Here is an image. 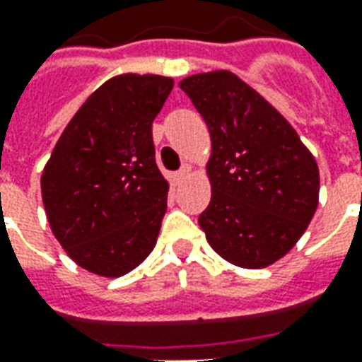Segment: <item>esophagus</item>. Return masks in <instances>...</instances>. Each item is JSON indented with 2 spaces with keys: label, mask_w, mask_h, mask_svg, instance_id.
Wrapping results in <instances>:
<instances>
[{
  "label": "esophagus",
  "mask_w": 362,
  "mask_h": 362,
  "mask_svg": "<svg viewBox=\"0 0 362 362\" xmlns=\"http://www.w3.org/2000/svg\"><path fill=\"white\" fill-rule=\"evenodd\" d=\"M189 173H192V166L189 165H182V168L176 173V180H184V178H188Z\"/></svg>",
  "instance_id": "1"
}]
</instances>
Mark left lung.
<instances>
[{"label": "left lung", "instance_id": "left-lung-1", "mask_svg": "<svg viewBox=\"0 0 362 362\" xmlns=\"http://www.w3.org/2000/svg\"><path fill=\"white\" fill-rule=\"evenodd\" d=\"M211 135V202L199 227L221 258L272 266L303 236L318 207L312 153L264 96L230 71L180 81Z\"/></svg>", "mask_w": 362, "mask_h": 362}]
</instances>
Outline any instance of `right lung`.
<instances>
[{
	"label": "right lung",
	"mask_w": 362,
	"mask_h": 362,
	"mask_svg": "<svg viewBox=\"0 0 362 362\" xmlns=\"http://www.w3.org/2000/svg\"><path fill=\"white\" fill-rule=\"evenodd\" d=\"M160 75H116L85 100L40 178L52 233L77 266L126 275L157 243L168 182L155 160L153 119L173 90Z\"/></svg>",
	"instance_id": "1"
}]
</instances>
